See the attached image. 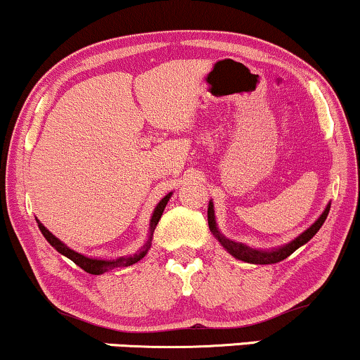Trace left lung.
<instances>
[{
    "mask_svg": "<svg viewBox=\"0 0 360 360\" xmlns=\"http://www.w3.org/2000/svg\"><path fill=\"white\" fill-rule=\"evenodd\" d=\"M328 212H330V205H326L325 212L320 214V218H318V220L313 223L308 230H304L300 237H296L295 240L286 243V245L278 247V249H272V250L250 249V247L243 245L240 242H233L230 240V238H226L225 235H221L217 226V221H214V210H213L212 201H210L208 205V225H210V230H212V233L218 238V242H220L221 245L225 247V250H229L235 259L243 260V262H250V264H276L289 257L292 252L298 250L301 245H304V243L311 240L318 230L321 229V225L325 223L326 217H328Z\"/></svg>",
    "mask_w": 360,
    "mask_h": 360,
    "instance_id": "8db88e82",
    "label": "left lung"
}]
</instances>
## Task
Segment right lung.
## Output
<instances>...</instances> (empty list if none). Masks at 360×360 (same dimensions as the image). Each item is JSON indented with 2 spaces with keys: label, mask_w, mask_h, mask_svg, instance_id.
<instances>
[{
  "label": "right lung",
  "mask_w": 360,
  "mask_h": 360,
  "mask_svg": "<svg viewBox=\"0 0 360 360\" xmlns=\"http://www.w3.org/2000/svg\"><path fill=\"white\" fill-rule=\"evenodd\" d=\"M172 193H169L167 196H164L162 200L159 201V205L155 206L154 213H152V218H150V229H148V238L146 242V245L142 247V249L137 250V254L134 255H127V257H118L115 260H105V259H93V257H86V255L79 254V252L69 249L65 243H62L59 238L56 237V235H52L51 232H49L47 229L40 223L39 220H37V223H39V229L40 232H42V235L45 237V240H47L51 245L56 249L59 254L65 255L68 259H71L74 264H77V266L81 267V269H84L86 272H89V274H94V276H100L103 274V272L110 271V269H115V267H127V266H131V264L139 262L140 259L146 257V254L148 252V249H150V242H152V235H154V230L157 226V223H159L160 217H162L164 213V208H166L169 198H171Z\"/></svg>",
  "instance_id": "1"
}]
</instances>
